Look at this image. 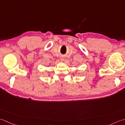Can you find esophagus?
Returning <instances> with one entry per match:
<instances>
[{
  "label": "esophagus",
  "instance_id": "34e87169",
  "mask_svg": "<svg viewBox=\"0 0 125 125\" xmlns=\"http://www.w3.org/2000/svg\"><path fill=\"white\" fill-rule=\"evenodd\" d=\"M60 60H62V61H63V60H64V58H63V57H61L60 58Z\"/></svg>",
  "mask_w": 125,
  "mask_h": 125
}]
</instances>
